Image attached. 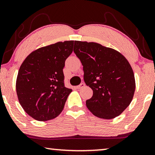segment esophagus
<instances>
[{
  "label": "esophagus",
  "instance_id": "obj_1",
  "mask_svg": "<svg viewBox=\"0 0 155 155\" xmlns=\"http://www.w3.org/2000/svg\"><path fill=\"white\" fill-rule=\"evenodd\" d=\"M85 86V83H81L79 85H78V86L76 87V88L78 89H79L83 88V87H84Z\"/></svg>",
  "mask_w": 155,
  "mask_h": 155
}]
</instances>
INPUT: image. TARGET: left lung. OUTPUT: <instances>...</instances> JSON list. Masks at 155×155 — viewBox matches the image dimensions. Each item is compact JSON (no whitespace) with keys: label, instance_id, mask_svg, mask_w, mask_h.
I'll return each instance as SVG.
<instances>
[{"label":"left lung","instance_id":"obj_1","mask_svg":"<svg viewBox=\"0 0 155 155\" xmlns=\"http://www.w3.org/2000/svg\"><path fill=\"white\" fill-rule=\"evenodd\" d=\"M74 52L83 66L85 83L93 90L87 108L101 119L119 116L130 104L136 89L128 61L116 50L96 43L75 41Z\"/></svg>","mask_w":155,"mask_h":155}]
</instances>
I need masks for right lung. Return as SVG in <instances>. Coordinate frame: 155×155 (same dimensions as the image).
Segmentation results:
<instances>
[{"label": "right lung", "mask_w": 155, "mask_h": 155, "mask_svg": "<svg viewBox=\"0 0 155 155\" xmlns=\"http://www.w3.org/2000/svg\"><path fill=\"white\" fill-rule=\"evenodd\" d=\"M74 41L41 47L28 56L16 81L19 102L26 113L39 121L61 113L72 89L64 84L63 68L73 51Z\"/></svg>", "instance_id": "1"}]
</instances>
